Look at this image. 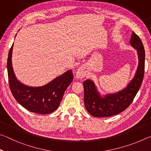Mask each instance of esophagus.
Wrapping results in <instances>:
<instances>
[{"mask_svg":"<svg viewBox=\"0 0 151 151\" xmlns=\"http://www.w3.org/2000/svg\"><path fill=\"white\" fill-rule=\"evenodd\" d=\"M86 75V70H85V68L81 66V67L78 68V70H76V75H75V77L78 79H81L85 77Z\"/></svg>","mask_w":151,"mask_h":151,"instance_id":"esophagus-1","label":"esophagus"}]
</instances>
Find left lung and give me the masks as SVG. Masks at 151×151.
Masks as SVG:
<instances>
[{
  "label": "left lung",
  "instance_id": "left-lung-1",
  "mask_svg": "<svg viewBox=\"0 0 151 151\" xmlns=\"http://www.w3.org/2000/svg\"><path fill=\"white\" fill-rule=\"evenodd\" d=\"M130 44L137 50L139 64L134 77L126 88L116 93L101 95L93 81H84V103L87 111L96 117L115 115L127 109L139 91L144 77L145 52L141 40L132 32Z\"/></svg>",
  "mask_w": 151,
  "mask_h": 151
}]
</instances>
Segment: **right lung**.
<instances>
[{
  "label": "right lung",
  "instance_id": "add662e5",
  "mask_svg": "<svg viewBox=\"0 0 151 151\" xmlns=\"http://www.w3.org/2000/svg\"><path fill=\"white\" fill-rule=\"evenodd\" d=\"M12 48L13 45L9 52L7 71L10 88L14 99L20 105L30 112L46 114L55 111L59 106L66 89L73 80L72 70H67L41 86L24 85L17 78L13 70Z\"/></svg>",
  "mask_w": 151,
  "mask_h": 151
}]
</instances>
